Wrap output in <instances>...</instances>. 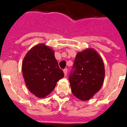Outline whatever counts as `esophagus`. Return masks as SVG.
<instances>
[{"mask_svg": "<svg viewBox=\"0 0 127 127\" xmlns=\"http://www.w3.org/2000/svg\"><path fill=\"white\" fill-rule=\"evenodd\" d=\"M63 72H64V76H66V74H67V72H68L67 68H64V69L63 70Z\"/></svg>", "mask_w": 127, "mask_h": 127, "instance_id": "obj_1", "label": "esophagus"}]
</instances>
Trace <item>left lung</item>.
<instances>
[{
  "mask_svg": "<svg viewBox=\"0 0 127 127\" xmlns=\"http://www.w3.org/2000/svg\"><path fill=\"white\" fill-rule=\"evenodd\" d=\"M104 64L101 56L93 49H86L76 56L69 82L72 94L78 99H91L103 85Z\"/></svg>",
  "mask_w": 127,
  "mask_h": 127,
  "instance_id": "obj_1",
  "label": "left lung"
}]
</instances>
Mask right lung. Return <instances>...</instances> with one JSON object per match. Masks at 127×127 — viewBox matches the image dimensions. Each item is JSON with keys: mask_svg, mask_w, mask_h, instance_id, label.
Wrapping results in <instances>:
<instances>
[{"mask_svg": "<svg viewBox=\"0 0 127 127\" xmlns=\"http://www.w3.org/2000/svg\"><path fill=\"white\" fill-rule=\"evenodd\" d=\"M22 70L30 92L40 98L49 94L57 82L64 77L54 51L42 43L34 46L27 53L23 60Z\"/></svg>", "mask_w": 127, "mask_h": 127, "instance_id": "1", "label": "right lung"}]
</instances>
